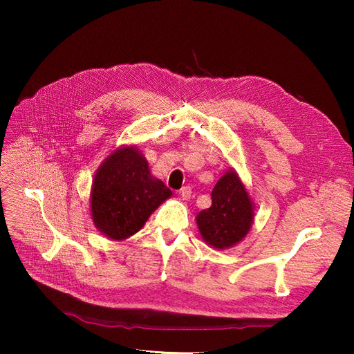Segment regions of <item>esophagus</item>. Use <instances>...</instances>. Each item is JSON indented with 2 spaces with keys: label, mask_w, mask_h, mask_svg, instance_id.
<instances>
[{
  "label": "esophagus",
  "mask_w": 354,
  "mask_h": 354,
  "mask_svg": "<svg viewBox=\"0 0 354 354\" xmlns=\"http://www.w3.org/2000/svg\"><path fill=\"white\" fill-rule=\"evenodd\" d=\"M191 194H192V188L189 187V185H187V187H182L179 189V195L182 196V199H189Z\"/></svg>",
  "instance_id": "esophagus-1"
}]
</instances>
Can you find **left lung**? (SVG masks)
<instances>
[{
  "label": "left lung",
  "instance_id": "left-lung-1",
  "mask_svg": "<svg viewBox=\"0 0 354 354\" xmlns=\"http://www.w3.org/2000/svg\"><path fill=\"white\" fill-rule=\"evenodd\" d=\"M211 199V207L198 214L196 224L205 243L225 250L248 234L254 216L252 202L232 169L216 182Z\"/></svg>",
  "mask_w": 354,
  "mask_h": 354
}]
</instances>
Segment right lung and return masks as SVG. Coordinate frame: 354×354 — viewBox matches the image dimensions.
Returning <instances> with one entry per match:
<instances>
[{
	"instance_id": "right-lung-1",
	"label": "right lung",
	"mask_w": 354,
	"mask_h": 354,
	"mask_svg": "<svg viewBox=\"0 0 354 354\" xmlns=\"http://www.w3.org/2000/svg\"><path fill=\"white\" fill-rule=\"evenodd\" d=\"M172 195L149 172L136 147L118 149L99 167L91 187V218L111 239L136 234L151 214Z\"/></svg>"
}]
</instances>
